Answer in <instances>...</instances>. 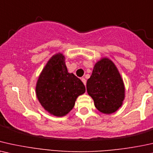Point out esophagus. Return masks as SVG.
Listing matches in <instances>:
<instances>
[{"label": "esophagus", "mask_w": 153, "mask_h": 153, "mask_svg": "<svg viewBox=\"0 0 153 153\" xmlns=\"http://www.w3.org/2000/svg\"><path fill=\"white\" fill-rule=\"evenodd\" d=\"M81 80H82V82H83V84H84L85 85H86V80H85V78H81Z\"/></svg>", "instance_id": "34e87169"}]
</instances>
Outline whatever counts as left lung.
Segmentation results:
<instances>
[{
  "label": "left lung",
  "mask_w": 153,
  "mask_h": 153,
  "mask_svg": "<svg viewBox=\"0 0 153 153\" xmlns=\"http://www.w3.org/2000/svg\"><path fill=\"white\" fill-rule=\"evenodd\" d=\"M87 90L101 113L111 114L123 104L125 98L123 81L115 64L107 58L98 62L87 80Z\"/></svg>",
  "instance_id": "1"
}]
</instances>
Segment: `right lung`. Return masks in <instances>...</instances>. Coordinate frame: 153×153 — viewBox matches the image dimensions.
Masks as SVG:
<instances>
[{"label":"right lung","instance_id":"obj_1","mask_svg":"<svg viewBox=\"0 0 153 153\" xmlns=\"http://www.w3.org/2000/svg\"><path fill=\"white\" fill-rule=\"evenodd\" d=\"M85 87L78 78L69 73L62 54L53 56L42 70L37 85L36 95L40 104L52 115L62 117L73 109Z\"/></svg>","mask_w":153,"mask_h":153}]
</instances>
